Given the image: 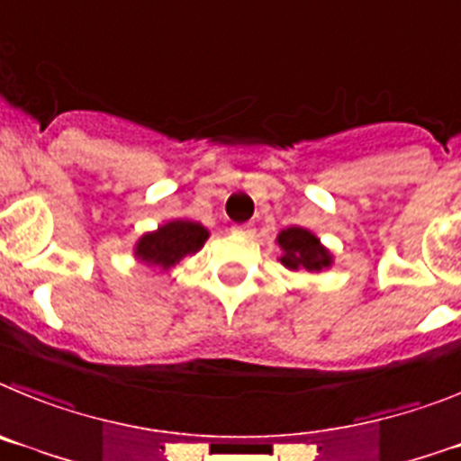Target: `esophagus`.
Returning <instances> with one entry per match:
<instances>
[{
  "mask_svg": "<svg viewBox=\"0 0 461 461\" xmlns=\"http://www.w3.org/2000/svg\"><path fill=\"white\" fill-rule=\"evenodd\" d=\"M231 231L240 236H252L255 234V225H252V222H240V225L231 227Z\"/></svg>",
  "mask_w": 461,
  "mask_h": 461,
  "instance_id": "34e87169",
  "label": "esophagus"
}]
</instances>
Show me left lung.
<instances>
[{"label": "left lung", "mask_w": 461, "mask_h": 461, "mask_svg": "<svg viewBox=\"0 0 461 461\" xmlns=\"http://www.w3.org/2000/svg\"><path fill=\"white\" fill-rule=\"evenodd\" d=\"M277 243L282 248V264L292 271H303L308 273H319L321 268L330 267L329 250L319 243L317 236L312 231L303 230V227H289V230H282L277 236Z\"/></svg>", "instance_id": "obj_1"}]
</instances>
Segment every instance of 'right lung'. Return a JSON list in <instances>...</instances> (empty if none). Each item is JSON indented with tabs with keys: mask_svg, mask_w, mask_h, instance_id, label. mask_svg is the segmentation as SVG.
<instances>
[{
	"mask_svg": "<svg viewBox=\"0 0 461 461\" xmlns=\"http://www.w3.org/2000/svg\"><path fill=\"white\" fill-rule=\"evenodd\" d=\"M206 239L209 231L200 222L174 221L158 227V231L144 234L135 248V255L151 267L169 268L190 252L200 250Z\"/></svg>",
	"mask_w": 461,
	"mask_h": 461,
	"instance_id": "add662e5",
	"label": "right lung"
}]
</instances>
